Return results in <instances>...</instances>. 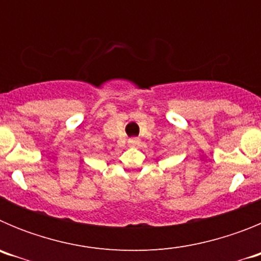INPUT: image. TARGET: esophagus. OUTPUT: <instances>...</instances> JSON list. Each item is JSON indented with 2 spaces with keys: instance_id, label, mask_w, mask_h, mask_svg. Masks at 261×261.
Masks as SVG:
<instances>
[{
  "instance_id": "34e87169",
  "label": "esophagus",
  "mask_w": 261,
  "mask_h": 261,
  "mask_svg": "<svg viewBox=\"0 0 261 261\" xmlns=\"http://www.w3.org/2000/svg\"><path fill=\"white\" fill-rule=\"evenodd\" d=\"M128 144L130 145V146H138V145H140V140H138V138H136V137L129 138Z\"/></svg>"
}]
</instances>
